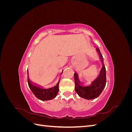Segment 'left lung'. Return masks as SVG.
<instances>
[{
    "label": "left lung",
    "instance_id": "obj_1",
    "mask_svg": "<svg viewBox=\"0 0 132 132\" xmlns=\"http://www.w3.org/2000/svg\"><path fill=\"white\" fill-rule=\"evenodd\" d=\"M100 55V58L102 63V68L98 77L92 82L91 85L87 86H81V82L79 81L78 74L74 73L75 90L80 97L87 100H91L97 97L101 94L106 84V68L103 63V57L98 48H96Z\"/></svg>",
    "mask_w": 132,
    "mask_h": 132
}]
</instances>
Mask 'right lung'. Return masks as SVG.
<instances>
[{
    "label": "right lung",
    "mask_w": 132,
    "mask_h": 132,
    "mask_svg": "<svg viewBox=\"0 0 132 132\" xmlns=\"http://www.w3.org/2000/svg\"><path fill=\"white\" fill-rule=\"evenodd\" d=\"M63 72V71H62ZM27 74H28V70H27ZM27 82L28 85L30 87V90L32 92L33 94L35 95L39 100H41L42 101H46V100H50L55 97L56 96L58 91H59V82L57 83V85L55 86L51 87L49 89H44L34 85L32 84V83L31 82V81L29 79V75H27Z\"/></svg>",
    "instance_id": "right-lung-1"
}]
</instances>
